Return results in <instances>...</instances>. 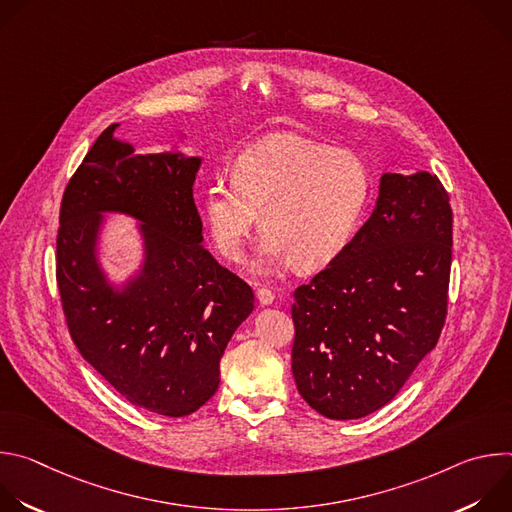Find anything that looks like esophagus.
<instances>
[{
  "label": "esophagus",
  "mask_w": 512,
  "mask_h": 512,
  "mask_svg": "<svg viewBox=\"0 0 512 512\" xmlns=\"http://www.w3.org/2000/svg\"><path fill=\"white\" fill-rule=\"evenodd\" d=\"M257 300H259V304H263V306H269V304H273L275 296H273V291H271L269 287L261 285V287H257Z\"/></svg>",
  "instance_id": "1"
}]
</instances>
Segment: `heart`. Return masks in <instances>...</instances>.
<instances>
[{
  "label": "heart",
  "instance_id": "heart-1",
  "mask_svg": "<svg viewBox=\"0 0 512 512\" xmlns=\"http://www.w3.org/2000/svg\"><path fill=\"white\" fill-rule=\"evenodd\" d=\"M373 194L371 172L356 154L281 133L247 148L233 180L216 178L202 196V214L216 251L241 261L257 223L265 231L253 267L289 261L316 271L352 243Z\"/></svg>",
  "mask_w": 512,
  "mask_h": 512
}]
</instances>
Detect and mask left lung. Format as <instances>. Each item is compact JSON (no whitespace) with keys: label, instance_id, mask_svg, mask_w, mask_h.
I'll return each mask as SVG.
<instances>
[{"label":"left lung","instance_id":"8db88e82","mask_svg":"<svg viewBox=\"0 0 512 512\" xmlns=\"http://www.w3.org/2000/svg\"><path fill=\"white\" fill-rule=\"evenodd\" d=\"M452 206L437 176L383 174L348 249L294 291L291 373L328 419L385 407L435 348L448 316Z\"/></svg>","mask_w":512,"mask_h":512}]
</instances>
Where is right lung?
I'll return each mask as SVG.
<instances>
[{
	"label": "right lung",
	"mask_w": 512,
	"mask_h": 512,
	"mask_svg": "<svg viewBox=\"0 0 512 512\" xmlns=\"http://www.w3.org/2000/svg\"><path fill=\"white\" fill-rule=\"evenodd\" d=\"M109 125L68 180L56 235L64 320L83 358L131 405L166 417L200 409L221 383V358L253 312V289L200 245L192 184L200 158L135 156ZM142 221L146 263L115 292L94 257L100 212Z\"/></svg>",
	"instance_id": "right-lung-1"
}]
</instances>
